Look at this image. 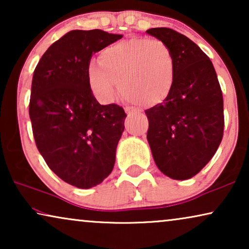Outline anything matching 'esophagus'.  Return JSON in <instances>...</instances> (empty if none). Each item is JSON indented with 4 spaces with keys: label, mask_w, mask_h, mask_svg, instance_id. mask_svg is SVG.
Returning a JSON list of instances; mask_svg holds the SVG:
<instances>
[{
    "label": "esophagus",
    "mask_w": 249,
    "mask_h": 249,
    "mask_svg": "<svg viewBox=\"0 0 249 249\" xmlns=\"http://www.w3.org/2000/svg\"><path fill=\"white\" fill-rule=\"evenodd\" d=\"M124 111H125V113H127L128 117H134V115L139 114V111L136 110V108H134V107H125Z\"/></svg>",
    "instance_id": "esophagus-1"
}]
</instances>
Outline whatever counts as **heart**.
<instances>
[{"mask_svg": "<svg viewBox=\"0 0 249 249\" xmlns=\"http://www.w3.org/2000/svg\"><path fill=\"white\" fill-rule=\"evenodd\" d=\"M98 63L87 68L91 93L111 103L118 89L132 103L156 105L164 102L175 84L176 63L170 46L158 38L132 37L104 49Z\"/></svg>", "mask_w": 249, "mask_h": 249, "instance_id": "heart-1", "label": "heart"}]
</instances>
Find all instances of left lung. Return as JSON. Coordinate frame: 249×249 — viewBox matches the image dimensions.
<instances>
[{"mask_svg":"<svg viewBox=\"0 0 249 249\" xmlns=\"http://www.w3.org/2000/svg\"><path fill=\"white\" fill-rule=\"evenodd\" d=\"M146 33L168 44L176 63L171 94L145 111L149 147L165 176L190 179L210 162L222 141V90L209 56L188 37L163 27Z\"/></svg>","mask_w":249,"mask_h":249,"instance_id":"8db88e82","label":"left lung"}]
</instances>
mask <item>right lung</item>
Instances as JSON below:
<instances>
[{
  "mask_svg": "<svg viewBox=\"0 0 249 249\" xmlns=\"http://www.w3.org/2000/svg\"><path fill=\"white\" fill-rule=\"evenodd\" d=\"M122 35L71 30L51 45L35 68L29 117L37 148L69 185L91 188L110 175L127 114L101 105L87 81L91 55Z\"/></svg>",
  "mask_w": 249,
  "mask_h": 249,
  "instance_id": "1",
  "label": "right lung"
}]
</instances>
